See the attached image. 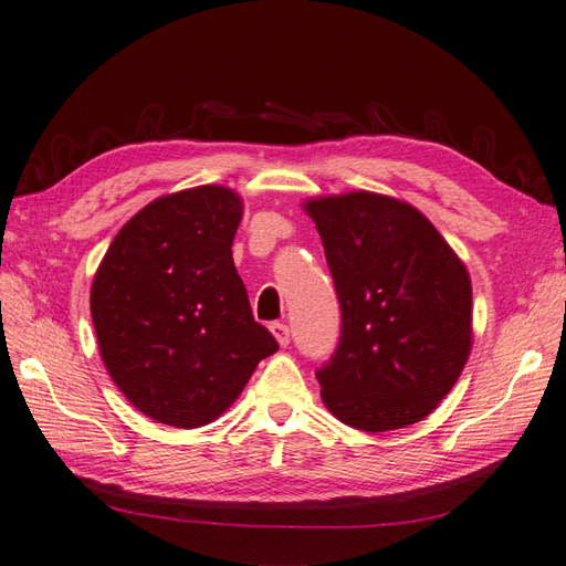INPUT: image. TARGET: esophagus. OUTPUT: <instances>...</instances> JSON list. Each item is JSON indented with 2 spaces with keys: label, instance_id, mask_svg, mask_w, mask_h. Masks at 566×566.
I'll use <instances>...</instances> for the list:
<instances>
[{
  "label": "esophagus",
  "instance_id": "1",
  "mask_svg": "<svg viewBox=\"0 0 566 566\" xmlns=\"http://www.w3.org/2000/svg\"><path fill=\"white\" fill-rule=\"evenodd\" d=\"M270 331H272V335L276 338V343H280L282 347L290 345V326H286V323L274 321L272 326H270Z\"/></svg>",
  "mask_w": 566,
  "mask_h": 566
}]
</instances>
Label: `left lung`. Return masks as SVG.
<instances>
[{
	"label": "left lung",
	"mask_w": 566,
	"mask_h": 566,
	"mask_svg": "<svg viewBox=\"0 0 566 566\" xmlns=\"http://www.w3.org/2000/svg\"><path fill=\"white\" fill-rule=\"evenodd\" d=\"M340 302V343L316 369L328 411L365 432L438 408L472 350L467 268L411 203L350 191L304 203Z\"/></svg>",
	"instance_id": "obj_1"
}]
</instances>
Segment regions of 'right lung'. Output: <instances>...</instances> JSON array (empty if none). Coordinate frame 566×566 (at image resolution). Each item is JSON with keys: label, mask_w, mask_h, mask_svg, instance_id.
Returning a JSON list of instances; mask_svg holds the SVG:
<instances>
[{"label": "right lung", "mask_w": 566, "mask_h": 566, "mask_svg": "<svg viewBox=\"0 0 566 566\" xmlns=\"http://www.w3.org/2000/svg\"><path fill=\"white\" fill-rule=\"evenodd\" d=\"M243 201L203 185L150 201L112 240L92 282L106 369L140 413L199 428L231 406L280 345L255 323L233 264Z\"/></svg>", "instance_id": "add662e5"}]
</instances>
